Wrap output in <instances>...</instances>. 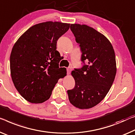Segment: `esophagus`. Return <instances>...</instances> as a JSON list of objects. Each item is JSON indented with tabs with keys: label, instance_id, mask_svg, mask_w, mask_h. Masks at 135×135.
Here are the masks:
<instances>
[{
	"label": "esophagus",
	"instance_id": "esophagus-1",
	"mask_svg": "<svg viewBox=\"0 0 135 135\" xmlns=\"http://www.w3.org/2000/svg\"><path fill=\"white\" fill-rule=\"evenodd\" d=\"M71 70H72V68L71 67H69V68H67V74H68V75H69L70 73Z\"/></svg>",
	"mask_w": 135,
	"mask_h": 135
}]
</instances>
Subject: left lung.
I'll list each match as a JSON object with an SVG mask.
<instances>
[{
  "instance_id": "left-lung-1",
  "label": "left lung",
  "mask_w": 135,
  "mask_h": 135,
  "mask_svg": "<svg viewBox=\"0 0 135 135\" xmlns=\"http://www.w3.org/2000/svg\"><path fill=\"white\" fill-rule=\"evenodd\" d=\"M70 30L80 45L84 65L72 70L75 84L67 91L68 97L75 107L90 109L104 98L114 81L117 73L115 51L108 39L93 28L71 24Z\"/></svg>"
}]
</instances>
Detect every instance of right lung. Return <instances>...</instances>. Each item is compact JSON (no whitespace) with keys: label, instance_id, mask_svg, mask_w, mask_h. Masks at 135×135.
<instances>
[{"label":"right lung","instance_id":"right-lung-1","mask_svg":"<svg viewBox=\"0 0 135 135\" xmlns=\"http://www.w3.org/2000/svg\"><path fill=\"white\" fill-rule=\"evenodd\" d=\"M70 24L46 22L31 27L14 44L10 55L12 80L19 94L29 102L41 103L50 98L60 78L66 75L59 68L58 39Z\"/></svg>","mask_w":135,"mask_h":135}]
</instances>
